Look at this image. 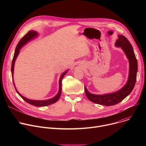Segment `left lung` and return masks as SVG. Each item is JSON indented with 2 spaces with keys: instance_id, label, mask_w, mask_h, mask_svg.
<instances>
[{
  "instance_id": "1",
  "label": "left lung",
  "mask_w": 146,
  "mask_h": 146,
  "mask_svg": "<svg viewBox=\"0 0 146 146\" xmlns=\"http://www.w3.org/2000/svg\"><path fill=\"white\" fill-rule=\"evenodd\" d=\"M116 40L115 46L121 47L125 54L129 64V76L127 82L119 90L109 94L103 95H96L90 93L84 87L85 92L88 99L96 104L107 106L115 105L121 102L129 95L133 90L136 81L137 72V62L136 58L133 47L129 40L123 35H119Z\"/></svg>"
}]
</instances>
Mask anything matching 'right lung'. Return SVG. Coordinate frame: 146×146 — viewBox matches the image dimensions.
<instances>
[{
    "label": "right lung",
    "instance_id": "add662e5",
    "mask_svg": "<svg viewBox=\"0 0 146 146\" xmlns=\"http://www.w3.org/2000/svg\"><path fill=\"white\" fill-rule=\"evenodd\" d=\"M38 35V33L36 31H30L28 32V33H27L20 40V41H19V43H18L16 48L15 50V52H14V55L13 56V59L12 60V64H11V75H12V78H13V84L14 86V87L15 88V90L17 91V92L18 93V94L25 101H26L27 103H29L30 105L35 106H37V107H43V106H47L48 105H51L52 103H55L56 102L58 101V100L59 99L60 94H61V92H62V80L63 78V77H64V76L66 74V73L69 71L68 70H66L65 72H64L62 73L60 77L59 78V91L58 94L53 98L49 99H47V100H32V99H28L24 96H23L21 94H20L19 93V92L17 91V90L15 88V84H14V82L13 81V75H14V64H15V60L19 53L20 50L21 49V48L25 45L27 43H28L29 41L32 40L33 38H36V37H37Z\"/></svg>",
    "mask_w": 146,
    "mask_h": 146
}]
</instances>
